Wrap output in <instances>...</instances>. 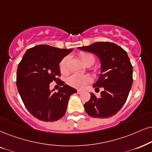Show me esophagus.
Returning <instances> with one entry per match:
<instances>
[{"instance_id":"34e87169","label":"esophagus","mask_w":152,"mask_h":152,"mask_svg":"<svg viewBox=\"0 0 152 152\" xmlns=\"http://www.w3.org/2000/svg\"><path fill=\"white\" fill-rule=\"evenodd\" d=\"M82 93V90H77V93L78 94H80Z\"/></svg>"}]
</instances>
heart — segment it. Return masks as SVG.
Wrapping results in <instances>:
<instances>
[{"instance_id":"obj_1","label":"heart","mask_w":152,"mask_h":152,"mask_svg":"<svg viewBox=\"0 0 152 152\" xmlns=\"http://www.w3.org/2000/svg\"><path fill=\"white\" fill-rule=\"evenodd\" d=\"M80 57L81 61L86 65H93L95 62V57L93 54L89 53H80ZM68 62L69 57H65L59 63V69L62 74H66L68 72ZM91 81L90 76L86 75L74 74L69 76L67 79V83L72 87L76 88H83L87 84Z\"/></svg>"}]
</instances>
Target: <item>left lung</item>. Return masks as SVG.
<instances>
[{"instance_id":"1","label":"left lung","mask_w":152,"mask_h":152,"mask_svg":"<svg viewBox=\"0 0 152 152\" xmlns=\"http://www.w3.org/2000/svg\"><path fill=\"white\" fill-rule=\"evenodd\" d=\"M78 49L95 54L101 64V74L93 87L104 90L99 97L90 94V100L84 104L86 113L94 118L114 116L124 106L132 85V66L127 53L110 42H97Z\"/></svg>"}]
</instances>
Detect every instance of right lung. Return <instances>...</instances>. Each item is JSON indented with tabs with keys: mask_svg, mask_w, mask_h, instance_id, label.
Wrapping results in <instances>:
<instances>
[{
	"mask_svg": "<svg viewBox=\"0 0 152 152\" xmlns=\"http://www.w3.org/2000/svg\"><path fill=\"white\" fill-rule=\"evenodd\" d=\"M73 49H60L38 45L28 49L17 67V87L23 103L36 118L55 121L66 112L70 96L77 91L64 84L57 93L49 90V83L60 80L59 63Z\"/></svg>",
	"mask_w": 152,
	"mask_h": 152,
	"instance_id": "obj_1",
	"label": "right lung"
}]
</instances>
